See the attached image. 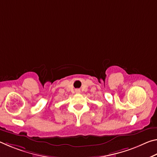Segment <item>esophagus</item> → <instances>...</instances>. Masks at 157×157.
Segmentation results:
<instances>
[{
	"instance_id": "1",
	"label": "esophagus",
	"mask_w": 157,
	"mask_h": 157,
	"mask_svg": "<svg viewBox=\"0 0 157 157\" xmlns=\"http://www.w3.org/2000/svg\"><path fill=\"white\" fill-rule=\"evenodd\" d=\"M75 92L77 93V94H79V93H80V91H79V89H77L76 91H75Z\"/></svg>"
}]
</instances>
